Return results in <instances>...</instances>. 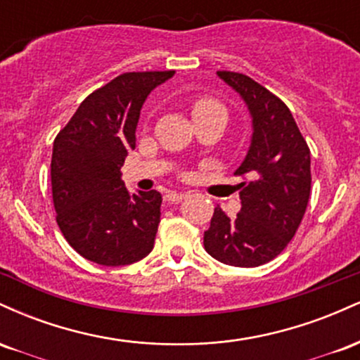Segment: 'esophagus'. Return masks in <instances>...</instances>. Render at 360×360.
<instances>
[{
	"instance_id": "34e87169",
	"label": "esophagus",
	"mask_w": 360,
	"mask_h": 360,
	"mask_svg": "<svg viewBox=\"0 0 360 360\" xmlns=\"http://www.w3.org/2000/svg\"><path fill=\"white\" fill-rule=\"evenodd\" d=\"M188 196L186 193H177V191H167L164 194V201H167V203H177V201L184 200V198Z\"/></svg>"
}]
</instances>
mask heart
I'll return each instance as SVG.
<instances>
[{"instance_id":"obj_1","label":"heart","mask_w":360,"mask_h":360,"mask_svg":"<svg viewBox=\"0 0 360 360\" xmlns=\"http://www.w3.org/2000/svg\"><path fill=\"white\" fill-rule=\"evenodd\" d=\"M191 117L194 123L200 122H212L218 127L225 128L229 123V110L221 101L214 100L212 96H200L191 103Z\"/></svg>"}]
</instances>
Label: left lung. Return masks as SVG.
Listing matches in <instances>:
<instances>
[{
    "instance_id": "obj_1",
    "label": "left lung",
    "mask_w": 360,
    "mask_h": 360,
    "mask_svg": "<svg viewBox=\"0 0 360 360\" xmlns=\"http://www.w3.org/2000/svg\"><path fill=\"white\" fill-rule=\"evenodd\" d=\"M250 111L252 142L235 176L243 177L242 208L226 217L217 206L205 249L235 267H257L286 249L307 212L311 171L309 148L291 111L276 94L240 72L218 71Z\"/></svg>"
}]
</instances>
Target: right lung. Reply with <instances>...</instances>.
<instances>
[{"label":"right lung","instance_id":"1","mask_svg":"<svg viewBox=\"0 0 360 360\" xmlns=\"http://www.w3.org/2000/svg\"><path fill=\"white\" fill-rule=\"evenodd\" d=\"M174 71L120 74L93 91L53 140L51 179L56 220L77 254L127 266L154 249L159 191L130 194L122 181L143 101Z\"/></svg>","mask_w":360,"mask_h":360}]
</instances>
